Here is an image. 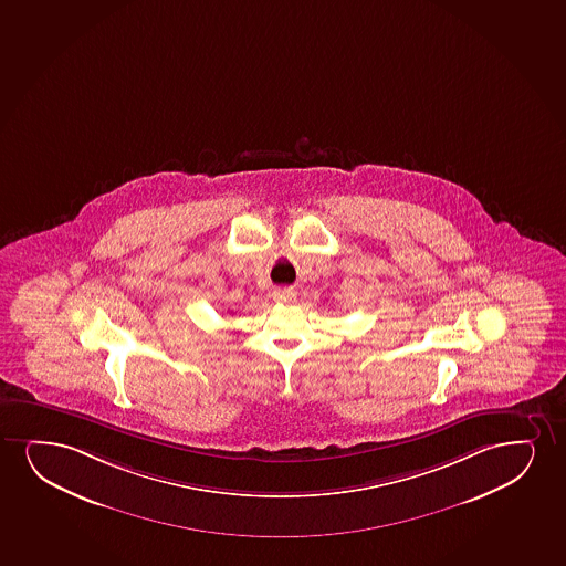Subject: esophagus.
Segmentation results:
<instances>
[{"label":"esophagus","mask_w":566,"mask_h":566,"mask_svg":"<svg viewBox=\"0 0 566 566\" xmlns=\"http://www.w3.org/2000/svg\"><path fill=\"white\" fill-rule=\"evenodd\" d=\"M275 298L281 302H293L296 298L293 286H281L275 291Z\"/></svg>","instance_id":"34e87169"}]
</instances>
